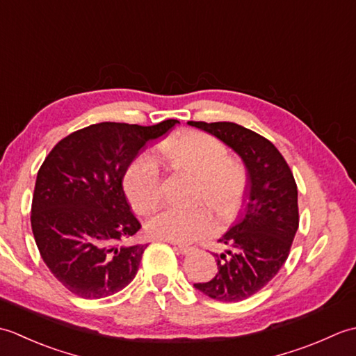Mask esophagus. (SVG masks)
Listing matches in <instances>:
<instances>
[{"label":"esophagus","instance_id":"34e87169","mask_svg":"<svg viewBox=\"0 0 356 356\" xmlns=\"http://www.w3.org/2000/svg\"><path fill=\"white\" fill-rule=\"evenodd\" d=\"M172 245H174V248H176L180 254H184V255H186V254H191V252L194 251V248H188V246L176 245V243H172Z\"/></svg>","mask_w":356,"mask_h":356}]
</instances>
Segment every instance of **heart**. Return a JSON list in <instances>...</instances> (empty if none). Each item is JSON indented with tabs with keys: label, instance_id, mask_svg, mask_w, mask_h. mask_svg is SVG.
I'll list each match as a JSON object with an SVG mask.
<instances>
[{
	"label": "heart",
	"instance_id": "1",
	"mask_svg": "<svg viewBox=\"0 0 356 356\" xmlns=\"http://www.w3.org/2000/svg\"><path fill=\"white\" fill-rule=\"evenodd\" d=\"M157 153L171 168L197 177L193 202H203L223 222L238 216L248 197L249 172L243 163L229 157L222 142L205 133L186 131L162 140ZM122 185L127 199L140 214L153 211L163 197L161 166L149 154H140L128 165ZM214 229L209 211L200 205L165 207L147 223L151 237L174 243H193Z\"/></svg>",
	"mask_w": 356,
	"mask_h": 356
}]
</instances>
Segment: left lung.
I'll list each match as a JSON object with an SVG mask.
<instances>
[{
	"instance_id": "left-lung-1",
	"label": "left lung",
	"mask_w": 356,
	"mask_h": 356,
	"mask_svg": "<svg viewBox=\"0 0 356 356\" xmlns=\"http://www.w3.org/2000/svg\"><path fill=\"white\" fill-rule=\"evenodd\" d=\"M243 159L249 191L238 222L218 240L232 251L216 255L217 274L195 283L208 297L237 303L263 289L282 269L298 229V190L289 165L274 143L234 122H194Z\"/></svg>"
}]
</instances>
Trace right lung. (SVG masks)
Instances as JSON below:
<instances>
[{
    "mask_svg": "<svg viewBox=\"0 0 356 356\" xmlns=\"http://www.w3.org/2000/svg\"><path fill=\"white\" fill-rule=\"evenodd\" d=\"M179 120L142 127L101 122L59 140L36 176L32 231L55 278L81 298H105L138 274L148 245L127 246L140 229L122 179L148 140Z\"/></svg>",
    "mask_w": 356,
    "mask_h": 356,
    "instance_id": "add662e5",
    "label": "right lung"
}]
</instances>
